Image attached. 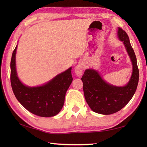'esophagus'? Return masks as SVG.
I'll return each mask as SVG.
<instances>
[{
	"instance_id": "1",
	"label": "esophagus",
	"mask_w": 147,
	"mask_h": 147,
	"mask_svg": "<svg viewBox=\"0 0 147 147\" xmlns=\"http://www.w3.org/2000/svg\"><path fill=\"white\" fill-rule=\"evenodd\" d=\"M83 65L82 63H78L77 65L74 67V72H75V74L76 76H81L82 75L83 73Z\"/></svg>"
}]
</instances>
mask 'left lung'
<instances>
[{
	"label": "left lung",
	"mask_w": 147,
	"mask_h": 147,
	"mask_svg": "<svg viewBox=\"0 0 147 147\" xmlns=\"http://www.w3.org/2000/svg\"><path fill=\"white\" fill-rule=\"evenodd\" d=\"M117 37L123 42L132 65V73L128 82L124 86L111 85L93 69H86L81 78L87 103L94 112L102 115H110L123 108L133 97L139 82L136 56L128 36L119 27Z\"/></svg>",
	"instance_id": "8db88e82"
}]
</instances>
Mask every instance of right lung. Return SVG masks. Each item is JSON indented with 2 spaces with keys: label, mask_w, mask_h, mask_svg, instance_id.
<instances>
[{
  "label": "right lung",
  "mask_w": 147,
  "mask_h": 147,
  "mask_svg": "<svg viewBox=\"0 0 147 147\" xmlns=\"http://www.w3.org/2000/svg\"><path fill=\"white\" fill-rule=\"evenodd\" d=\"M17 45L12 53L10 80L13 93L22 106L30 112L43 117L57 115L63 108L66 92L73 81L71 67L41 86L24 85L17 76L16 56Z\"/></svg>",
  "instance_id": "add662e5"
}]
</instances>
